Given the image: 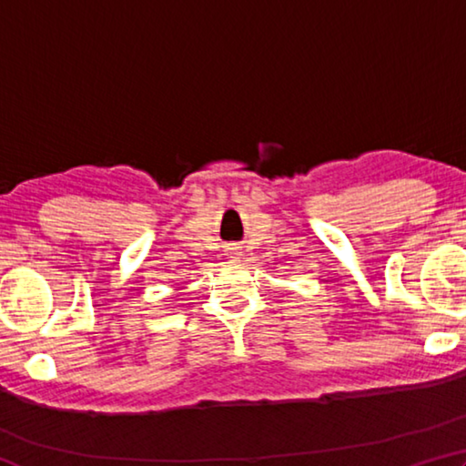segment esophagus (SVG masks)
Here are the masks:
<instances>
[{
	"label": "esophagus",
	"mask_w": 466,
	"mask_h": 466,
	"mask_svg": "<svg viewBox=\"0 0 466 466\" xmlns=\"http://www.w3.org/2000/svg\"><path fill=\"white\" fill-rule=\"evenodd\" d=\"M228 258H230V261H238L240 250L238 248H228Z\"/></svg>",
	"instance_id": "34e87169"
}]
</instances>
